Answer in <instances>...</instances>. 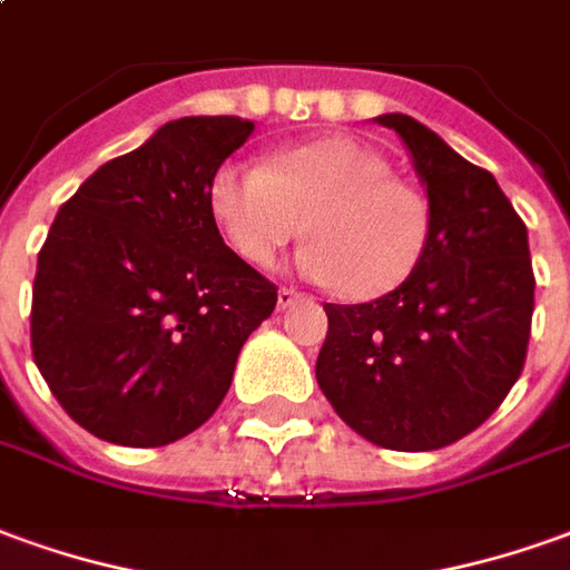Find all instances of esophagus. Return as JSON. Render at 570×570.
Returning <instances> with one entry per match:
<instances>
[{"label":"esophagus","instance_id":"obj_1","mask_svg":"<svg viewBox=\"0 0 570 570\" xmlns=\"http://www.w3.org/2000/svg\"><path fill=\"white\" fill-rule=\"evenodd\" d=\"M298 298H302V293H296L293 286H281L277 289V308H289V305H296Z\"/></svg>","mask_w":570,"mask_h":570}]
</instances>
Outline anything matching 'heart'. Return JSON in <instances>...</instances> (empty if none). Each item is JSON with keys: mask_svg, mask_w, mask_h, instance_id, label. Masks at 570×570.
I'll return each instance as SVG.
<instances>
[{"mask_svg": "<svg viewBox=\"0 0 570 570\" xmlns=\"http://www.w3.org/2000/svg\"><path fill=\"white\" fill-rule=\"evenodd\" d=\"M209 216L256 268H272L305 228L312 244L298 256L302 274L354 302L407 284L435 228L432 203L348 138L289 147L268 166L222 163L209 178Z\"/></svg>", "mask_w": 570, "mask_h": 570, "instance_id": "1", "label": "heart"}]
</instances>
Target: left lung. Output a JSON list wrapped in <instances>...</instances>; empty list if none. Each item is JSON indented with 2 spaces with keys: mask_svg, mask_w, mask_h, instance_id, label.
Returning a JSON list of instances; mask_svg holds the SVG:
<instances>
[{
  "mask_svg": "<svg viewBox=\"0 0 570 570\" xmlns=\"http://www.w3.org/2000/svg\"><path fill=\"white\" fill-rule=\"evenodd\" d=\"M413 154L432 203L420 272L364 305L326 302L317 385L357 435L435 451L475 432L524 367L534 268L528 228L497 178L407 114L376 117Z\"/></svg>",
  "mask_w": 570,
  "mask_h": 570,
  "instance_id": "1",
  "label": "left lung"
}]
</instances>
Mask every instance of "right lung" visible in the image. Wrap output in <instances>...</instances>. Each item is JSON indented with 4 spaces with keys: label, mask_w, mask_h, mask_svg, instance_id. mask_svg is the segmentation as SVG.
Wrapping results in <instances>:
<instances>
[{
    "label": "right lung",
    "mask_w": 570,
    "mask_h": 570,
    "mask_svg": "<svg viewBox=\"0 0 570 570\" xmlns=\"http://www.w3.org/2000/svg\"><path fill=\"white\" fill-rule=\"evenodd\" d=\"M249 132L240 117L173 119L91 173L51 222L33 361L67 416L101 441L163 448L200 429L277 305V286L209 216V178Z\"/></svg>",
    "instance_id": "obj_1"
}]
</instances>
